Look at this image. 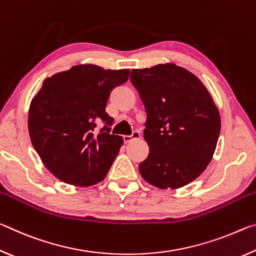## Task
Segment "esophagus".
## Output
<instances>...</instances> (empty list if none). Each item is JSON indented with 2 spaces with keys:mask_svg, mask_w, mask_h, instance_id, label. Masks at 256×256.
<instances>
[{
  "mask_svg": "<svg viewBox=\"0 0 256 256\" xmlns=\"http://www.w3.org/2000/svg\"><path fill=\"white\" fill-rule=\"evenodd\" d=\"M140 138V133L138 131H134L132 133V136H123V140H124V144H128V142H131L134 138Z\"/></svg>",
  "mask_w": 256,
  "mask_h": 256,
  "instance_id": "1",
  "label": "esophagus"
}]
</instances>
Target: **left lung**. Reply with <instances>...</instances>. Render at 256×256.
Returning <instances> with one entry per match:
<instances>
[{"instance_id": "obj_1", "label": "left lung", "mask_w": 256, "mask_h": 256, "mask_svg": "<svg viewBox=\"0 0 256 256\" xmlns=\"http://www.w3.org/2000/svg\"><path fill=\"white\" fill-rule=\"evenodd\" d=\"M131 82L146 112L149 154L141 176L158 188L188 185L206 170L218 142L219 110L200 79L176 64L134 68Z\"/></svg>"}]
</instances>
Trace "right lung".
I'll return each mask as SVG.
<instances>
[{"label": "right lung", "instance_id": "1", "mask_svg": "<svg viewBox=\"0 0 256 256\" xmlns=\"http://www.w3.org/2000/svg\"><path fill=\"white\" fill-rule=\"evenodd\" d=\"M130 70H104L94 64L72 66L47 78L29 107L30 140L56 178L90 186L107 175L123 144L110 134L106 112L112 90L128 80ZM106 123L99 132L98 122Z\"/></svg>", "mask_w": 256, "mask_h": 256}]
</instances>
